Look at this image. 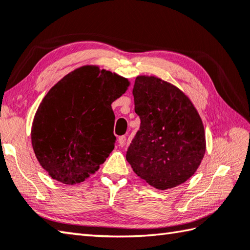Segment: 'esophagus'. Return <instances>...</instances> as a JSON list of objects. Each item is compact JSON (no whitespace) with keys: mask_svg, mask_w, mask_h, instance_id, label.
I'll list each match as a JSON object with an SVG mask.
<instances>
[{"mask_svg":"<svg viewBox=\"0 0 250 250\" xmlns=\"http://www.w3.org/2000/svg\"><path fill=\"white\" fill-rule=\"evenodd\" d=\"M125 141H126V138H125V135L119 136V139H118V145L120 146V147H124L125 144Z\"/></svg>","mask_w":250,"mask_h":250,"instance_id":"esophagus-1","label":"esophagus"}]
</instances>
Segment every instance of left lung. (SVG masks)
Listing matches in <instances>:
<instances>
[{
	"instance_id": "obj_1",
	"label": "left lung",
	"mask_w": 250,
	"mask_h": 250,
	"mask_svg": "<svg viewBox=\"0 0 250 250\" xmlns=\"http://www.w3.org/2000/svg\"><path fill=\"white\" fill-rule=\"evenodd\" d=\"M133 96L141 125L125 158L150 187H178L196 172L206 151L202 118L182 91L157 77H136Z\"/></svg>"
}]
</instances>
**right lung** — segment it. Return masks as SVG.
Wrapping results in <instances>:
<instances>
[{
	"label": "right lung",
	"instance_id": "add662e5",
	"mask_svg": "<svg viewBox=\"0 0 250 250\" xmlns=\"http://www.w3.org/2000/svg\"><path fill=\"white\" fill-rule=\"evenodd\" d=\"M129 85L117 73L82 66L47 92L34 116L31 142L52 179L72 185L99 170L115 147L111 103Z\"/></svg>",
	"mask_w": 250,
	"mask_h": 250
}]
</instances>
